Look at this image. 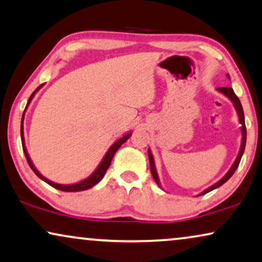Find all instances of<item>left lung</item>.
Masks as SVG:
<instances>
[{
	"instance_id": "8db88e82",
	"label": "left lung",
	"mask_w": 262,
	"mask_h": 262,
	"mask_svg": "<svg viewBox=\"0 0 262 262\" xmlns=\"http://www.w3.org/2000/svg\"><path fill=\"white\" fill-rule=\"evenodd\" d=\"M226 76H228V78L230 79L229 74H226ZM217 91H218V92L223 93V95H224L225 97H228V98L232 102L233 106H235V110H236L237 116H238V121H239V123H241V133H242V141H241V147H239V152H238V155H237V157H236V160H235V162H233V164L231 165V167H230L229 171L226 172L225 175L223 176L222 179L219 180L217 183H214L213 186L208 187L207 189H205L204 191H201V193L199 194L198 196H200V195L206 194V193H208V191H211V190L215 189V188H218V187L223 186V184H224V183L226 182V181H228V180L230 179V177H231V176L233 175V172L236 171L237 167H238V164H239V162H241V158H242L243 152H245V148H246V141H247V129H246V123H245V114H243L242 104H241L239 99H238V97H237V96L235 95V92H233V90L231 89V87H219V89H217ZM147 153H148L149 167H151V173H152L153 179H155L156 183L158 184L159 187H162V186H160V182H159L158 173H157V170H156V164H155V158H153V155H152L151 149H148Z\"/></svg>"
}]
</instances>
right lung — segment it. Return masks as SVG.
Wrapping results in <instances>:
<instances>
[{"instance_id": "obj_1", "label": "right lung", "mask_w": 262, "mask_h": 262, "mask_svg": "<svg viewBox=\"0 0 262 262\" xmlns=\"http://www.w3.org/2000/svg\"><path fill=\"white\" fill-rule=\"evenodd\" d=\"M43 85H44V83H43ZM43 85L38 86L37 89H36V91H34V92L32 93V95H31L30 99H29V102H27V105H26V107H25V111H26V109H27V106H29V104L31 103V100L33 99L34 95H36V93L38 92V91H39V89H41V86H43ZM25 111H24V114H23V118H21V128H20V133H21L23 149H24V153H25V157H26V159H27V163H29V165H30L31 169L33 170V172L36 173V175H37L38 177H39L40 180H43L44 182H47V183L49 184V186L54 187V188H56V189L62 190V191H81V190L90 189V188H92L93 186H96L97 183H99V182H100V180L103 179L104 175H105V172H106L107 167L110 166L111 160H113L114 156H115V153L117 152V149L120 148L121 146L123 145L124 142L127 141L128 139L130 138V135H132V132H129V133L124 134L123 137L120 138V139H118V140L115 141L114 144L110 146V148L107 149V152L105 153V156H104V158L102 159V162L99 163V165L97 166V169H96L95 171H93L92 173H91V175H90L89 177H87V179L82 180V181H80V182H78V183H74V184H58V183L52 182V181L48 180L47 177H44L43 175H41V173H40L39 171H38V170L36 169V166L33 165L32 160H31L30 156H29V153H27V149H26V146H25V139H24V117H25Z\"/></svg>"}]
</instances>
